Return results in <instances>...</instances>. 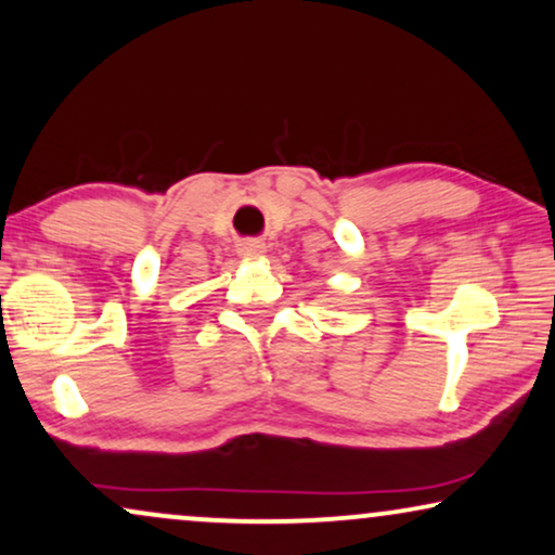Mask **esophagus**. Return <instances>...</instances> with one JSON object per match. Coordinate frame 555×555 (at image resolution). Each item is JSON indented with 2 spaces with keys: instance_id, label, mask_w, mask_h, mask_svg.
Instances as JSON below:
<instances>
[{
  "instance_id": "1",
  "label": "esophagus",
  "mask_w": 555,
  "mask_h": 555,
  "mask_svg": "<svg viewBox=\"0 0 555 555\" xmlns=\"http://www.w3.org/2000/svg\"><path fill=\"white\" fill-rule=\"evenodd\" d=\"M262 253H264V245L260 240H242L237 245L240 257H255V255H262Z\"/></svg>"
}]
</instances>
